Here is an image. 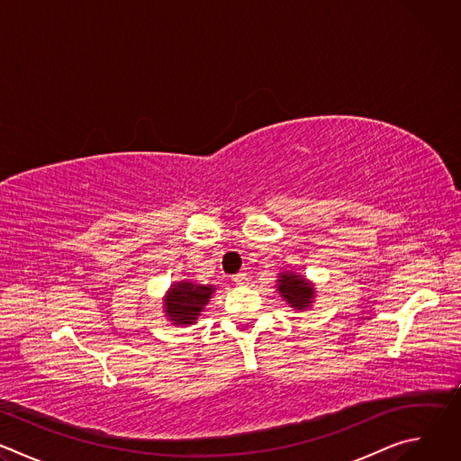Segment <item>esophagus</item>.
Returning <instances> with one entry per match:
<instances>
[{"label": "esophagus", "mask_w": 461, "mask_h": 461, "mask_svg": "<svg viewBox=\"0 0 461 461\" xmlns=\"http://www.w3.org/2000/svg\"><path fill=\"white\" fill-rule=\"evenodd\" d=\"M248 281V274L246 272H239L237 276H233V283L237 285H244Z\"/></svg>", "instance_id": "obj_1"}]
</instances>
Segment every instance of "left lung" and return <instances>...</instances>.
Wrapping results in <instances>:
<instances>
[{
    "mask_svg": "<svg viewBox=\"0 0 461 461\" xmlns=\"http://www.w3.org/2000/svg\"><path fill=\"white\" fill-rule=\"evenodd\" d=\"M277 290L281 297L295 310H306L315 297V288L310 281L295 272H283L277 279Z\"/></svg>",
    "mask_w": 461,
    "mask_h": 461,
    "instance_id": "1",
    "label": "left lung"
}]
</instances>
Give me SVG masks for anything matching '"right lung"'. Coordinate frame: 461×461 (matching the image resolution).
<instances>
[{"label":"right lung","mask_w":461,"mask_h":461,"mask_svg":"<svg viewBox=\"0 0 461 461\" xmlns=\"http://www.w3.org/2000/svg\"><path fill=\"white\" fill-rule=\"evenodd\" d=\"M213 292L215 288L210 285H194L189 281L175 283L164 299L166 317L175 326L193 324L199 319L203 308L208 304Z\"/></svg>","instance_id":"add662e5"}]
</instances>
